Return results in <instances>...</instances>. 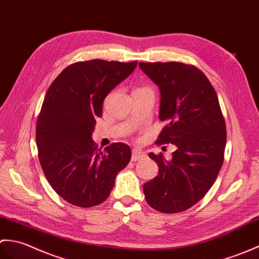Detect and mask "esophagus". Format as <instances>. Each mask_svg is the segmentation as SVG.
Masks as SVG:
<instances>
[{"mask_svg":"<svg viewBox=\"0 0 259 259\" xmlns=\"http://www.w3.org/2000/svg\"><path fill=\"white\" fill-rule=\"evenodd\" d=\"M146 156L145 153L141 151V149H133V152H132V160L133 162H137V160H141Z\"/></svg>","mask_w":259,"mask_h":259,"instance_id":"esophagus-1","label":"esophagus"}]
</instances>
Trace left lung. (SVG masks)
I'll return each instance as SVG.
<instances>
[{
  "instance_id": "obj_1",
  "label": "left lung",
  "mask_w": 259,
  "mask_h": 259,
  "mask_svg": "<svg viewBox=\"0 0 259 259\" xmlns=\"http://www.w3.org/2000/svg\"><path fill=\"white\" fill-rule=\"evenodd\" d=\"M141 70L158 86L159 119L166 126L158 144L175 145L173 157L148 156L158 175L144 184L148 205L173 214L192 207L215 183L226 145V125L220 102L205 74L184 63H140Z\"/></svg>"
}]
</instances>
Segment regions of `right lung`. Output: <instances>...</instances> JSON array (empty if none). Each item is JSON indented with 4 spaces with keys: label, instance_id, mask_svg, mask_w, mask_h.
<instances>
[{
    "label": "right lung",
    "instance_id": "right-lung-1",
    "mask_svg": "<svg viewBox=\"0 0 259 259\" xmlns=\"http://www.w3.org/2000/svg\"><path fill=\"white\" fill-rule=\"evenodd\" d=\"M136 66V61L74 63L47 92L36 123L38 159L52 188L70 204L93 207L104 202L130 163L128 145L113 143L102 152L92 134L103 101Z\"/></svg>",
    "mask_w": 259,
    "mask_h": 259
}]
</instances>
